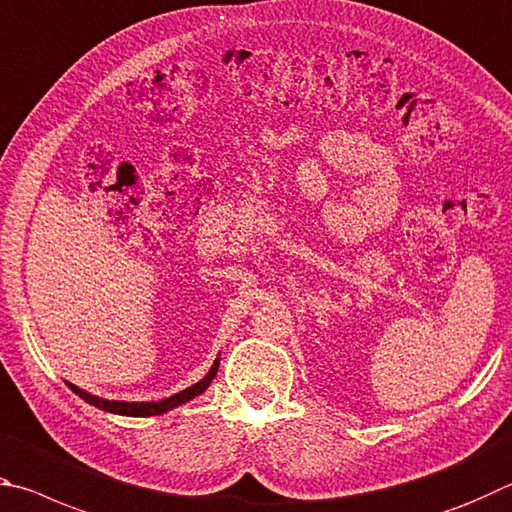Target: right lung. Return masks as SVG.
Masks as SVG:
<instances>
[{
    "label": "right lung",
    "instance_id": "1",
    "mask_svg": "<svg viewBox=\"0 0 512 512\" xmlns=\"http://www.w3.org/2000/svg\"><path fill=\"white\" fill-rule=\"evenodd\" d=\"M218 364H220V360H215L213 366H211V371L206 373L200 382L193 384V387L179 391V393H175V396H170V398L161 400V402H119V400H103V398H98V396H92V393H87V391H83V389L74 387V384H69V382H67V384H69V389L76 393V396H80L85 402H89V405H94V407H98V409L110 411V414H119V416L146 418V416L166 414V411L175 409V407H179V405H184V402L193 400L195 396H200V393L206 391V387H209L211 380L215 378V373H218Z\"/></svg>",
    "mask_w": 512,
    "mask_h": 512
}]
</instances>
